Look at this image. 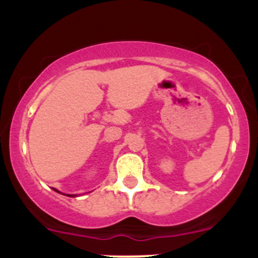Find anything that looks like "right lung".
I'll return each instance as SVG.
<instances>
[{"instance_id":"add662e5","label":"right lung","mask_w":258,"mask_h":258,"mask_svg":"<svg viewBox=\"0 0 258 258\" xmlns=\"http://www.w3.org/2000/svg\"><path fill=\"white\" fill-rule=\"evenodd\" d=\"M69 196H70V195H69Z\"/></svg>"}]
</instances>
